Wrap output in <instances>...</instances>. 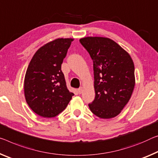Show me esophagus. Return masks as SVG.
I'll return each instance as SVG.
<instances>
[{
    "label": "esophagus",
    "instance_id": "esophagus-1",
    "mask_svg": "<svg viewBox=\"0 0 158 158\" xmlns=\"http://www.w3.org/2000/svg\"><path fill=\"white\" fill-rule=\"evenodd\" d=\"M77 91H78V93H79V94H81L82 91H83V88H82V87H80V88L78 89V90H77Z\"/></svg>",
    "mask_w": 158,
    "mask_h": 158
}]
</instances>
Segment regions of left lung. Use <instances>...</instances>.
<instances>
[{
    "instance_id": "left-lung-1",
    "label": "left lung",
    "mask_w": 158,
    "mask_h": 158,
    "mask_svg": "<svg viewBox=\"0 0 158 158\" xmlns=\"http://www.w3.org/2000/svg\"><path fill=\"white\" fill-rule=\"evenodd\" d=\"M79 41L94 62L96 96L89 108L100 118L116 117L134 91V62L128 52L109 38L88 36Z\"/></svg>"
}]
</instances>
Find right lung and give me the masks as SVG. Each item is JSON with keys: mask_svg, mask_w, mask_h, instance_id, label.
I'll return each mask as SVG.
<instances>
[{"mask_svg": "<svg viewBox=\"0 0 158 158\" xmlns=\"http://www.w3.org/2000/svg\"><path fill=\"white\" fill-rule=\"evenodd\" d=\"M73 39L60 38L44 45L34 55L24 77V96L32 110L51 118L66 108L74 96L67 89L61 64Z\"/></svg>", "mask_w": 158, "mask_h": 158, "instance_id": "obj_1", "label": "right lung"}]
</instances>
